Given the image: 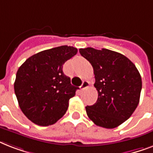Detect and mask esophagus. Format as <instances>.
Segmentation results:
<instances>
[{"instance_id":"obj_1","label":"esophagus","mask_w":153,"mask_h":153,"mask_svg":"<svg viewBox=\"0 0 153 153\" xmlns=\"http://www.w3.org/2000/svg\"><path fill=\"white\" fill-rule=\"evenodd\" d=\"M89 86H90V82H89L83 81V82H82V86H80V87H81L82 91H83V90L86 89L87 87H89Z\"/></svg>"}]
</instances>
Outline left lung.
Wrapping results in <instances>:
<instances>
[{
	"instance_id": "left-lung-1",
	"label": "left lung",
	"mask_w": 153,
	"mask_h": 153,
	"mask_svg": "<svg viewBox=\"0 0 153 153\" xmlns=\"http://www.w3.org/2000/svg\"><path fill=\"white\" fill-rule=\"evenodd\" d=\"M82 56L91 62L98 98L86 106L87 116L96 126L114 128L125 122L140 101L142 81L137 67L128 58L116 51L86 48Z\"/></svg>"
}]
</instances>
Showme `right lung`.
<instances>
[{"label":"right lung","mask_w":153,"mask_h":153,"mask_svg":"<svg viewBox=\"0 0 153 153\" xmlns=\"http://www.w3.org/2000/svg\"><path fill=\"white\" fill-rule=\"evenodd\" d=\"M77 52L74 47H57L32 55L19 67L14 91L20 109L33 123L51 126L67 112L79 88L63 74L62 65Z\"/></svg>","instance_id":"1"}]
</instances>
